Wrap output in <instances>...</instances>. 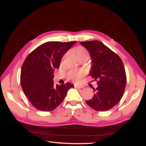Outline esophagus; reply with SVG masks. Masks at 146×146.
<instances>
[{
	"mask_svg": "<svg viewBox=\"0 0 146 146\" xmlns=\"http://www.w3.org/2000/svg\"><path fill=\"white\" fill-rule=\"evenodd\" d=\"M74 86H75V88H78V89H79V88H82V86H80V85H78V84H75V85H74Z\"/></svg>",
	"mask_w": 146,
	"mask_h": 146,
	"instance_id": "34e87169",
	"label": "esophagus"
}]
</instances>
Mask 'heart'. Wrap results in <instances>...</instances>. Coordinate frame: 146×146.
<instances>
[{"mask_svg":"<svg viewBox=\"0 0 146 146\" xmlns=\"http://www.w3.org/2000/svg\"><path fill=\"white\" fill-rule=\"evenodd\" d=\"M75 53H76L77 56L78 58L80 57L84 56H88V53L87 50L83 46H78L75 50ZM83 72L81 71H76V70H72L70 71L68 73V78L69 80H73L74 82H78L80 80V78L82 77Z\"/></svg>","mask_w":146,"mask_h":146,"instance_id":"heart-1","label":"heart"}]
</instances>
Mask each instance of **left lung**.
<instances>
[{
	"label": "left lung",
	"instance_id": "8db88e82",
	"mask_svg": "<svg viewBox=\"0 0 146 146\" xmlns=\"http://www.w3.org/2000/svg\"><path fill=\"white\" fill-rule=\"evenodd\" d=\"M89 51L92 67L89 75L98 84L93 88V98L86 101L97 111H106L115 106L123 97L126 84V74L123 62L115 52L101 42H80Z\"/></svg>",
	"mask_w": 146,
	"mask_h": 146
}]
</instances>
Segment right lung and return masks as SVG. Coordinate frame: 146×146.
Segmentation results:
<instances>
[{"instance_id": "add662e5", "label": "right lung", "mask_w": 146, "mask_h": 146, "mask_svg": "<svg viewBox=\"0 0 146 146\" xmlns=\"http://www.w3.org/2000/svg\"><path fill=\"white\" fill-rule=\"evenodd\" d=\"M75 42H47L28 55L22 66L21 83L24 93L36 109L51 111L63 102L70 83L54 85L53 73L64 53Z\"/></svg>"}]
</instances>
